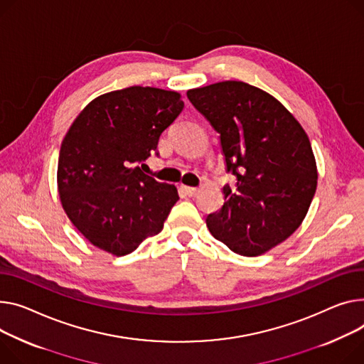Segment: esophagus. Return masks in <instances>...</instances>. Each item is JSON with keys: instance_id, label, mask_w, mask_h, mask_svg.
<instances>
[{"instance_id": "obj_1", "label": "esophagus", "mask_w": 364, "mask_h": 364, "mask_svg": "<svg viewBox=\"0 0 364 364\" xmlns=\"http://www.w3.org/2000/svg\"><path fill=\"white\" fill-rule=\"evenodd\" d=\"M181 190L184 191V195H187L188 198L196 196L198 193H199V188H198V187H188V186H181Z\"/></svg>"}]
</instances>
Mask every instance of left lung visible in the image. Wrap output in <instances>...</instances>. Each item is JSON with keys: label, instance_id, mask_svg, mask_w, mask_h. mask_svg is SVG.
Returning a JSON list of instances; mask_svg holds the SVG:
<instances>
[{"label": "left lung", "instance_id": "obj_1", "mask_svg": "<svg viewBox=\"0 0 364 364\" xmlns=\"http://www.w3.org/2000/svg\"><path fill=\"white\" fill-rule=\"evenodd\" d=\"M187 98L220 133L227 171L224 206L208 215L210 234L237 255L269 252L303 223L318 186L310 140L268 92L225 80L187 90Z\"/></svg>", "mask_w": 364, "mask_h": 364}]
</instances>
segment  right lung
I'll return each instance as SVG.
<instances>
[{
  "mask_svg": "<svg viewBox=\"0 0 364 364\" xmlns=\"http://www.w3.org/2000/svg\"><path fill=\"white\" fill-rule=\"evenodd\" d=\"M183 108L176 90L132 86L98 96L73 121L60 149L58 195L71 224L95 247L126 256L162 231L177 187L136 164L156 151Z\"/></svg>",
  "mask_w": 364,
  "mask_h": 364,
  "instance_id": "1",
  "label": "right lung"
}]
</instances>
